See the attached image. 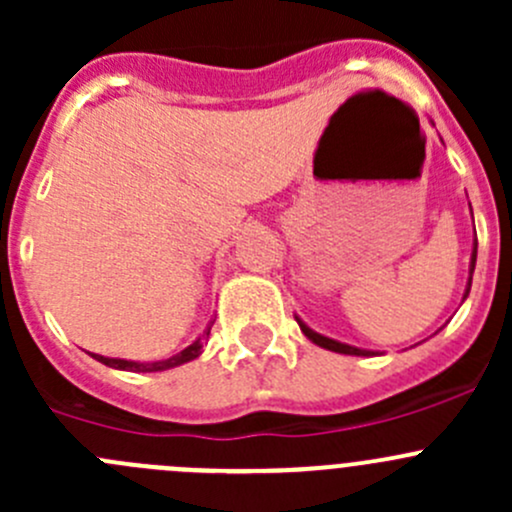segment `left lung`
Masks as SVG:
<instances>
[{"label":"left lung","mask_w":512,"mask_h":512,"mask_svg":"<svg viewBox=\"0 0 512 512\" xmlns=\"http://www.w3.org/2000/svg\"><path fill=\"white\" fill-rule=\"evenodd\" d=\"M476 255H478V242H473V252H471V277H468V287H466V294H463V299H466V297H468V292H471L473 270H476ZM294 319H297V324H299V329H302V332H304V337H307L309 342H314V344H317V347H322V349H329V352H337V354H352V356H374V352H369V349L349 347V344H342V342H337V339H329V337H324V334L314 332V329H309L307 324H304L302 319H299V317H294Z\"/></svg>","instance_id":"1"}]
</instances>
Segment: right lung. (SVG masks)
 I'll return each mask as SVG.
<instances>
[{
	"label": "right lung",
	"instance_id": "right-lung-1",
	"mask_svg": "<svg viewBox=\"0 0 512 512\" xmlns=\"http://www.w3.org/2000/svg\"><path fill=\"white\" fill-rule=\"evenodd\" d=\"M210 327H213V322H210ZM210 327L203 332V339L210 334ZM203 339H195L190 347H185L183 352L168 356V359H160V361H128V359H111V356H101V354H91L96 361H101V364L106 366H113V369H121V371H165V369H173V366H180V364H188V361L198 359L200 354H203Z\"/></svg>",
	"mask_w": 512,
	"mask_h": 512
}]
</instances>
